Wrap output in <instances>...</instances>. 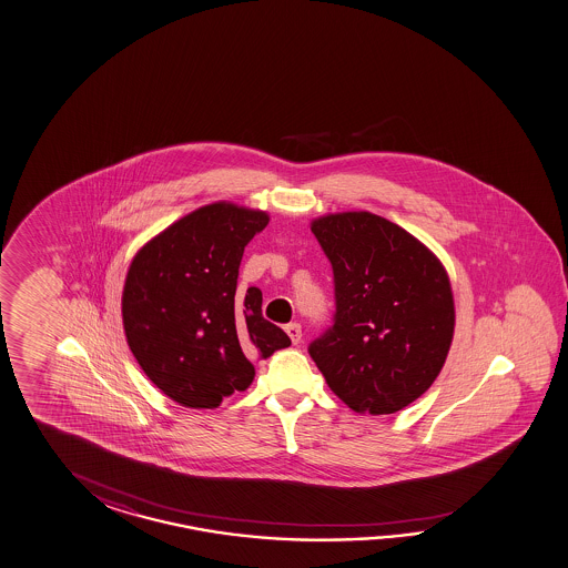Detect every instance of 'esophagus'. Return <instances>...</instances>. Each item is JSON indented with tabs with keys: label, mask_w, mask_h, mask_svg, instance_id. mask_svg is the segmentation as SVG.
Listing matches in <instances>:
<instances>
[{
	"label": "esophagus",
	"mask_w": 568,
	"mask_h": 568,
	"mask_svg": "<svg viewBox=\"0 0 568 568\" xmlns=\"http://www.w3.org/2000/svg\"><path fill=\"white\" fill-rule=\"evenodd\" d=\"M285 332H287V335H290L291 342H293V345H297V343L301 342V325L300 323H290V325H285Z\"/></svg>",
	"instance_id": "1"
}]
</instances>
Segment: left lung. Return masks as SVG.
<instances>
[{"label":"left lung","instance_id":"1","mask_svg":"<svg viewBox=\"0 0 568 568\" xmlns=\"http://www.w3.org/2000/svg\"><path fill=\"white\" fill-rule=\"evenodd\" d=\"M333 268V325L307 347L333 394L357 414H394L438 377L454 300L438 258L372 213L313 221Z\"/></svg>","mask_w":568,"mask_h":568}]
</instances>
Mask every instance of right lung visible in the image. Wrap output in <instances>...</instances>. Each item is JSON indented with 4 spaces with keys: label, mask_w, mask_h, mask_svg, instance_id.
<instances>
[{
    "label": "right lung",
    "mask_w": 568,
    "mask_h": 568,
    "mask_svg": "<svg viewBox=\"0 0 568 568\" xmlns=\"http://www.w3.org/2000/svg\"><path fill=\"white\" fill-rule=\"evenodd\" d=\"M263 211L214 203L182 216L132 258L122 293L130 352L150 382L181 406L216 407L245 392L253 364L290 347L263 317V295H236L245 246Z\"/></svg>",
    "instance_id": "add662e5"
}]
</instances>
